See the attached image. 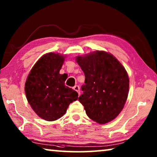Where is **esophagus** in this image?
Listing matches in <instances>:
<instances>
[{"instance_id": "34e87169", "label": "esophagus", "mask_w": 157, "mask_h": 157, "mask_svg": "<svg viewBox=\"0 0 157 157\" xmlns=\"http://www.w3.org/2000/svg\"><path fill=\"white\" fill-rule=\"evenodd\" d=\"M73 89L75 90V91H77L78 93V94H80V89H79V86L78 85H75V86H73Z\"/></svg>"}]
</instances>
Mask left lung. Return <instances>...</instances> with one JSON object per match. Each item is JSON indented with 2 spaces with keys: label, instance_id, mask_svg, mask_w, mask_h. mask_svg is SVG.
Returning a JSON list of instances; mask_svg holds the SVG:
<instances>
[{
  "label": "left lung",
  "instance_id": "left-lung-1",
  "mask_svg": "<svg viewBox=\"0 0 157 157\" xmlns=\"http://www.w3.org/2000/svg\"><path fill=\"white\" fill-rule=\"evenodd\" d=\"M76 62L85 75L79 101L86 115L99 124L113 121L128 96L129 80L125 68L113 55L102 50L78 56Z\"/></svg>",
  "mask_w": 157,
  "mask_h": 157
}]
</instances>
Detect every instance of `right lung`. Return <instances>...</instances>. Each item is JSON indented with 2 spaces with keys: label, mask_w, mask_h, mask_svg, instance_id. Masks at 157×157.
<instances>
[{
  "label": "right lung",
  "mask_w": 157,
  "mask_h": 157,
  "mask_svg": "<svg viewBox=\"0 0 157 157\" xmlns=\"http://www.w3.org/2000/svg\"><path fill=\"white\" fill-rule=\"evenodd\" d=\"M66 56L49 52L42 56L26 79L25 91L28 103L37 115L47 121H56L65 114L78 94L66 86V76L59 71Z\"/></svg>",
  "instance_id": "add662e5"
}]
</instances>
